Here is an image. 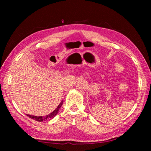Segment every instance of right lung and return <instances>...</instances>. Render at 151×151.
<instances>
[{
    "label": "right lung",
    "instance_id": "1",
    "mask_svg": "<svg viewBox=\"0 0 151 151\" xmlns=\"http://www.w3.org/2000/svg\"><path fill=\"white\" fill-rule=\"evenodd\" d=\"M63 101H61V103L59 104V105L57 106V108L54 111L51 112L49 114H48V115H46L45 116H33V115H30V114H27V116L29 117V118H31L32 119H34L35 121H39V122H42V121H48V120H50L52 119V118H54V117L57 115L58 112L59 111V109L62 106L63 104Z\"/></svg>",
    "mask_w": 151,
    "mask_h": 151
}]
</instances>
